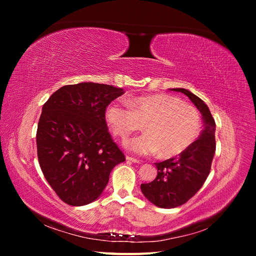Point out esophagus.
Here are the masks:
<instances>
[{
  "mask_svg": "<svg viewBox=\"0 0 256 256\" xmlns=\"http://www.w3.org/2000/svg\"><path fill=\"white\" fill-rule=\"evenodd\" d=\"M126 160H127V161L134 162V164H140V160H138V159L132 158V157H129V156H126Z\"/></svg>",
  "mask_w": 256,
  "mask_h": 256,
  "instance_id": "1",
  "label": "esophagus"
}]
</instances>
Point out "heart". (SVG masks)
Wrapping results in <instances>:
<instances>
[{
	"label": "heart",
	"instance_id": "1",
	"mask_svg": "<svg viewBox=\"0 0 256 256\" xmlns=\"http://www.w3.org/2000/svg\"><path fill=\"white\" fill-rule=\"evenodd\" d=\"M128 106L112 102L104 110V120L112 132L122 138L141 128L146 132L125 142L138 154L160 152L162 157H175L196 142L200 131L198 112L174 96L159 94L130 99Z\"/></svg>",
	"mask_w": 256,
	"mask_h": 256
}]
</instances>
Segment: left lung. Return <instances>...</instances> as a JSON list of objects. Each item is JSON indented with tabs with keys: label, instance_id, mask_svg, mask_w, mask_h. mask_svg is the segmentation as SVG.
I'll use <instances>...</instances> for the list:
<instances>
[{
	"label": "left lung",
	"instance_id": "obj_1",
	"mask_svg": "<svg viewBox=\"0 0 256 256\" xmlns=\"http://www.w3.org/2000/svg\"><path fill=\"white\" fill-rule=\"evenodd\" d=\"M187 96L202 114L203 130L200 138L178 156L154 164L158 172L152 182L142 184L141 191L150 202L160 208L184 204L200 189L210 172L216 152V122L202 99L186 88H171Z\"/></svg>",
	"mask_w": 256,
	"mask_h": 256
}]
</instances>
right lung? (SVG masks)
Masks as SVG:
<instances>
[{
    "instance_id": "right-lung-1",
    "label": "right lung",
    "mask_w": 256,
    "mask_h": 256,
    "mask_svg": "<svg viewBox=\"0 0 256 256\" xmlns=\"http://www.w3.org/2000/svg\"><path fill=\"white\" fill-rule=\"evenodd\" d=\"M122 88L92 82L65 85L42 106L36 144L44 176L68 205L96 200L125 156L108 131L104 110Z\"/></svg>"
}]
</instances>
